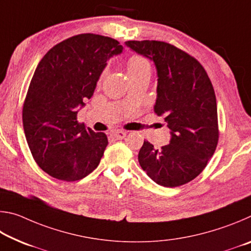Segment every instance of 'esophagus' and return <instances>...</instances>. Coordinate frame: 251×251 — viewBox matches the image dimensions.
I'll return each instance as SVG.
<instances>
[{
	"mask_svg": "<svg viewBox=\"0 0 251 251\" xmlns=\"http://www.w3.org/2000/svg\"><path fill=\"white\" fill-rule=\"evenodd\" d=\"M126 134L127 133L124 130H115V131H112V133H110V136L115 139H123V138H125Z\"/></svg>",
	"mask_w": 251,
	"mask_h": 251,
	"instance_id": "1",
	"label": "esophagus"
}]
</instances>
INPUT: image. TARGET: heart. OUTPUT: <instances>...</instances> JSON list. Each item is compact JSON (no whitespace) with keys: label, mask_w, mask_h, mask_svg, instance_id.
<instances>
[{"label":"heart","mask_w":251,"mask_h":251,"mask_svg":"<svg viewBox=\"0 0 251 251\" xmlns=\"http://www.w3.org/2000/svg\"><path fill=\"white\" fill-rule=\"evenodd\" d=\"M145 72H151L150 62L142 55H131L127 61V73L129 77L145 73ZM105 73L106 71H104L103 75Z\"/></svg>","instance_id":"1"}]
</instances>
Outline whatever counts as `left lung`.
<instances>
[{
    "mask_svg": "<svg viewBox=\"0 0 251 251\" xmlns=\"http://www.w3.org/2000/svg\"><path fill=\"white\" fill-rule=\"evenodd\" d=\"M134 52L155 63L156 115L171 129L168 145L155 150L145 141L138 161L156 184L178 187L196 178L218 144L217 103L205 69L192 55L166 42L128 41Z\"/></svg>",
    "mask_w": 251,
    "mask_h": 251,
    "instance_id": "8db88e82",
    "label": "left lung"
}]
</instances>
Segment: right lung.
I'll return each mask as SVG.
<instances>
[{"mask_svg":"<svg viewBox=\"0 0 251 251\" xmlns=\"http://www.w3.org/2000/svg\"><path fill=\"white\" fill-rule=\"evenodd\" d=\"M120 42L86 33L53 46L37 65L23 105V127L36 164L59 180L75 181L99 166L107 136L77 121Z\"/></svg>","mask_w":251,"mask_h":251,"instance_id":"right-lung-1","label":"right lung"}]
</instances>
